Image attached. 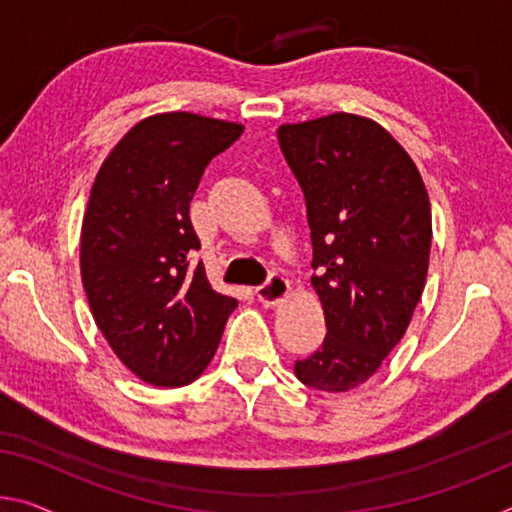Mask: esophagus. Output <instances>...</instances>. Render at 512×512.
I'll use <instances>...</instances> for the list:
<instances>
[{
  "mask_svg": "<svg viewBox=\"0 0 512 512\" xmlns=\"http://www.w3.org/2000/svg\"><path fill=\"white\" fill-rule=\"evenodd\" d=\"M255 296H257L259 303L266 305V307L278 305V303H282V300L289 296V280L282 278L280 273H273L271 278H269V282H266V285L257 287Z\"/></svg>",
  "mask_w": 512,
  "mask_h": 512,
  "instance_id": "obj_1",
  "label": "esophagus"
}]
</instances>
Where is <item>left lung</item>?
I'll return each instance as SVG.
<instances>
[{"label":"left lung","instance_id":"8db88e82","mask_svg":"<svg viewBox=\"0 0 512 512\" xmlns=\"http://www.w3.org/2000/svg\"><path fill=\"white\" fill-rule=\"evenodd\" d=\"M278 141L305 193L312 287L328 328L294 371L307 387L348 392L410 326L431 257V200L410 154L371 118L330 113L280 125Z\"/></svg>","mask_w":512,"mask_h":512}]
</instances>
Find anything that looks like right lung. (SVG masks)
<instances>
[{"label": "right lung", "mask_w": 512, "mask_h": 512, "mask_svg": "<svg viewBox=\"0 0 512 512\" xmlns=\"http://www.w3.org/2000/svg\"><path fill=\"white\" fill-rule=\"evenodd\" d=\"M243 125L189 111L143 118L97 173L81 223V282L93 319L125 367L154 387H182L212 362L237 307L189 269L200 241L189 205L216 154Z\"/></svg>", "instance_id": "obj_1"}]
</instances>
